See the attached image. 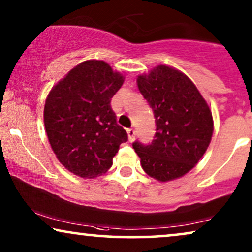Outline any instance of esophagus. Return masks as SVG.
<instances>
[{
  "label": "esophagus",
  "mask_w": 252,
  "mask_h": 252,
  "mask_svg": "<svg viewBox=\"0 0 252 252\" xmlns=\"http://www.w3.org/2000/svg\"><path fill=\"white\" fill-rule=\"evenodd\" d=\"M127 135H128V140L132 142V141H134V139H135V130L133 128H128L127 129Z\"/></svg>",
  "instance_id": "1"
}]
</instances>
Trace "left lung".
Segmentation results:
<instances>
[{
	"label": "left lung",
	"mask_w": 252,
	"mask_h": 252,
	"mask_svg": "<svg viewBox=\"0 0 252 252\" xmlns=\"http://www.w3.org/2000/svg\"><path fill=\"white\" fill-rule=\"evenodd\" d=\"M137 87L153 109L156 134L149 144L133 143L144 172L165 182L188 173L208 149L212 113L190 79L166 65L137 77Z\"/></svg>",
	"instance_id": "obj_1"
}]
</instances>
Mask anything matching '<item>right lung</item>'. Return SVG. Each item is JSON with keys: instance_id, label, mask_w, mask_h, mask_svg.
Here are the masks:
<instances>
[{"instance_id": "1", "label": "right lung", "mask_w": 252, "mask_h": 252, "mask_svg": "<svg viewBox=\"0 0 252 252\" xmlns=\"http://www.w3.org/2000/svg\"><path fill=\"white\" fill-rule=\"evenodd\" d=\"M123 84V74L105 62L91 60L72 68L48 95L43 111L48 140L60 163L78 177L105 173L128 139L110 104Z\"/></svg>"}]
</instances>
